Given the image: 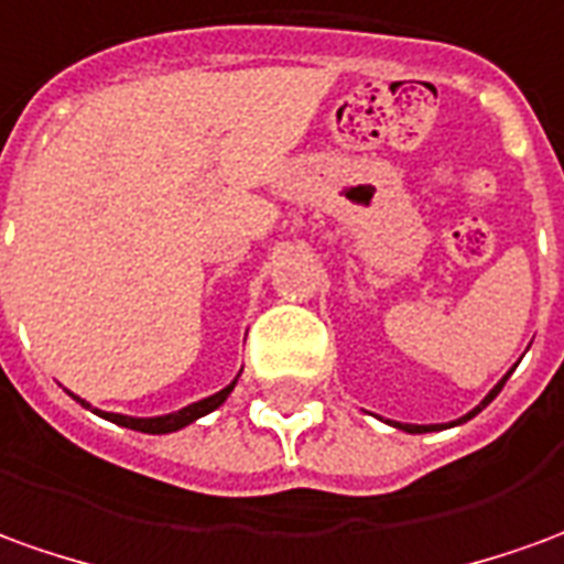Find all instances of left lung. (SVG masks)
I'll return each mask as SVG.
<instances>
[{"instance_id":"1","label":"left lung","mask_w":564,"mask_h":564,"mask_svg":"<svg viewBox=\"0 0 564 564\" xmlns=\"http://www.w3.org/2000/svg\"><path fill=\"white\" fill-rule=\"evenodd\" d=\"M507 378H510V375H507ZM507 378L500 380V383H497L495 390H491V393L485 395L482 405L473 408V411H469L467 417H460V421H457V423H464V421H469V417H476V414H479V411H482V408L488 405V402H491V399H495V395L500 393V390H503V383H507ZM395 426H399V430H405V433H433V430H438V423H433V426H414V423H395Z\"/></svg>"}]
</instances>
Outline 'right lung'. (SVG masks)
<instances>
[{"label": "right lung", "mask_w": 564, "mask_h": 564, "mask_svg": "<svg viewBox=\"0 0 564 564\" xmlns=\"http://www.w3.org/2000/svg\"><path fill=\"white\" fill-rule=\"evenodd\" d=\"M232 387H236V380H232L230 387H224L220 393L208 395V399H202V402H193V405L181 408V411H174V414H165V417H126V414H107V411H97V414H100V417H107V421L119 423V426H128V430L153 433V436H159V433H174V430H181V426H186V423L205 417V414H208V411H215L217 405H224V399L230 395ZM76 399H79V395H76ZM82 405L91 408L88 402H82Z\"/></svg>", "instance_id": "add662e5"}]
</instances>
